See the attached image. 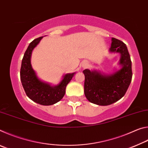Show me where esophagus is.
Listing matches in <instances>:
<instances>
[{"mask_svg":"<svg viewBox=\"0 0 148 148\" xmlns=\"http://www.w3.org/2000/svg\"><path fill=\"white\" fill-rule=\"evenodd\" d=\"M87 64H88V63H87V62H85L84 63V66H87Z\"/></svg>","mask_w":148,"mask_h":148,"instance_id":"esophagus-1","label":"esophagus"}]
</instances>
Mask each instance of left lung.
Masks as SVG:
<instances>
[{
	"instance_id": "obj_1",
	"label": "left lung",
	"mask_w": 148,
	"mask_h": 148,
	"mask_svg": "<svg viewBox=\"0 0 148 148\" xmlns=\"http://www.w3.org/2000/svg\"><path fill=\"white\" fill-rule=\"evenodd\" d=\"M109 51L121 55L119 62L121 69L112 74L89 69L83 71L85 95L90 102L99 106H108L121 99L132 79V62L126 45L112 38Z\"/></svg>"
}]
</instances>
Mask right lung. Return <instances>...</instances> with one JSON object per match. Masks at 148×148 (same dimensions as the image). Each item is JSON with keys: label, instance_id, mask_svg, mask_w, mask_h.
<instances>
[{"label": "right lung", "instance_id": "right-lung-1", "mask_svg": "<svg viewBox=\"0 0 148 148\" xmlns=\"http://www.w3.org/2000/svg\"><path fill=\"white\" fill-rule=\"evenodd\" d=\"M43 36L34 39L29 44L22 59L20 77L25 93L30 99L39 104L49 106L61 101L65 94V89L72 77L76 74L68 73L56 86H51L40 79L31 65L32 50L39 44Z\"/></svg>", "mask_w": 148, "mask_h": 148}]
</instances>
